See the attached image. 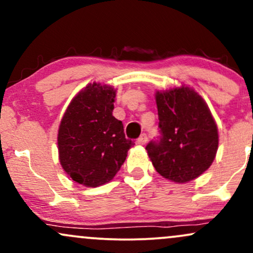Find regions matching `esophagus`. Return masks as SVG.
I'll list each match as a JSON object with an SVG mask.
<instances>
[{"mask_svg":"<svg viewBox=\"0 0 253 253\" xmlns=\"http://www.w3.org/2000/svg\"><path fill=\"white\" fill-rule=\"evenodd\" d=\"M138 143L140 144V145H145V144L147 143V134H146V133H143V134L139 136Z\"/></svg>","mask_w":253,"mask_h":253,"instance_id":"esophagus-1","label":"esophagus"}]
</instances>
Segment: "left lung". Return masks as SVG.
<instances>
[{
    "label": "left lung",
    "instance_id": "left-lung-1",
    "mask_svg": "<svg viewBox=\"0 0 253 253\" xmlns=\"http://www.w3.org/2000/svg\"><path fill=\"white\" fill-rule=\"evenodd\" d=\"M161 138L146 151L157 172L175 183L202 175L219 145L217 126L205 100L189 86L156 91Z\"/></svg>",
    "mask_w": 253,
    "mask_h": 253
}]
</instances>
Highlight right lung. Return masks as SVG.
<instances>
[{
	"mask_svg": "<svg viewBox=\"0 0 253 253\" xmlns=\"http://www.w3.org/2000/svg\"><path fill=\"white\" fill-rule=\"evenodd\" d=\"M117 90L89 83L71 100L58 129V155L72 181L96 188L114 178L134 145L113 117Z\"/></svg>",
	"mask_w": 253,
	"mask_h": 253,
	"instance_id": "right-lung-1",
	"label": "right lung"
}]
</instances>
